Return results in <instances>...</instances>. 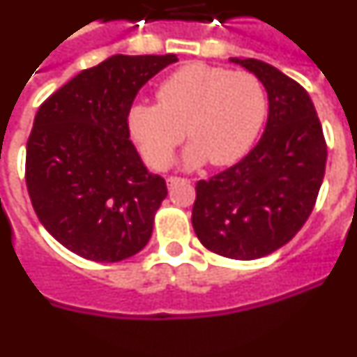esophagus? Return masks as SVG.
Here are the masks:
<instances>
[{
    "mask_svg": "<svg viewBox=\"0 0 357 357\" xmlns=\"http://www.w3.org/2000/svg\"><path fill=\"white\" fill-rule=\"evenodd\" d=\"M182 181H185V182H189V178H181V176H168V188H173V185L175 184H178V182H182Z\"/></svg>",
    "mask_w": 357,
    "mask_h": 357,
    "instance_id": "obj_1",
    "label": "esophagus"
}]
</instances>
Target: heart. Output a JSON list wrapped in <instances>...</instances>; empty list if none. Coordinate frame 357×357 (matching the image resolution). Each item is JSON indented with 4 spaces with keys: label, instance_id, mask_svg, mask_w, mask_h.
I'll return each instance as SVG.
<instances>
[{
    "label": "heart",
    "instance_id": "1",
    "mask_svg": "<svg viewBox=\"0 0 357 357\" xmlns=\"http://www.w3.org/2000/svg\"><path fill=\"white\" fill-rule=\"evenodd\" d=\"M264 118L266 93L254 75L198 62L166 78L157 103H135L128 128L153 168L168 166L184 134L191 141L182 157L188 166H227L247 153Z\"/></svg>",
    "mask_w": 357,
    "mask_h": 357
}]
</instances>
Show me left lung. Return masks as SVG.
Returning <instances> with one entry per match:
<instances>
[{
	"instance_id": "1",
	"label": "left lung",
	"mask_w": 357,
	"mask_h": 357,
	"mask_svg": "<svg viewBox=\"0 0 357 357\" xmlns=\"http://www.w3.org/2000/svg\"><path fill=\"white\" fill-rule=\"evenodd\" d=\"M263 82L268 121L245 159L197 184L193 229L211 252L250 261L272 254L307 222L326 175L327 144L307 91L257 59H230Z\"/></svg>"
}]
</instances>
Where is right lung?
<instances>
[{"instance_id":"1","label":"right lung","mask_w":357,"mask_h":357,"mask_svg":"<svg viewBox=\"0 0 357 357\" xmlns=\"http://www.w3.org/2000/svg\"><path fill=\"white\" fill-rule=\"evenodd\" d=\"M176 55H114L84 69L39 107L26 143L37 218L73 254L118 263L146 247L168 188L130 141L139 89Z\"/></svg>"}]
</instances>
